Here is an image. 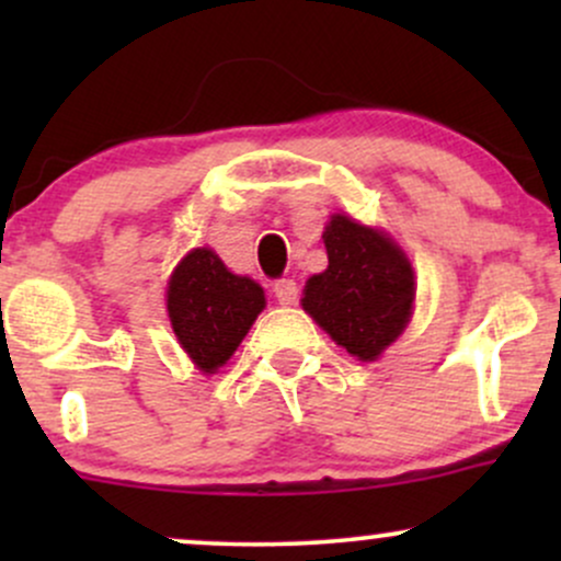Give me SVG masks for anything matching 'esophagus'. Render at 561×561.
I'll list each match as a JSON object with an SVG mask.
<instances>
[{"mask_svg":"<svg viewBox=\"0 0 561 561\" xmlns=\"http://www.w3.org/2000/svg\"><path fill=\"white\" fill-rule=\"evenodd\" d=\"M298 285H295V279H279L274 282V295L276 300L282 302V306H293L295 300H298Z\"/></svg>","mask_w":561,"mask_h":561,"instance_id":"obj_1","label":"esophagus"}]
</instances>
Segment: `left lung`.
<instances>
[{
  "mask_svg": "<svg viewBox=\"0 0 561 561\" xmlns=\"http://www.w3.org/2000/svg\"><path fill=\"white\" fill-rule=\"evenodd\" d=\"M330 266L302 289V311L358 362H375L414 311L409 259L385 231L334 214L324 229Z\"/></svg>",
  "mask_w": 561,
  "mask_h": 561,
  "instance_id": "1",
  "label": "left lung"
}]
</instances>
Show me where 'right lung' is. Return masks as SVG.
Segmentation results:
<instances>
[{
  "label": "right lung",
  "instance_id": "right-lung-1",
  "mask_svg": "<svg viewBox=\"0 0 561 561\" xmlns=\"http://www.w3.org/2000/svg\"><path fill=\"white\" fill-rule=\"evenodd\" d=\"M179 345L203 375H214L266 306L263 287L231 274L210 248H195L173 268L165 293Z\"/></svg>",
  "mask_w": 561,
  "mask_h": 561
}]
</instances>
